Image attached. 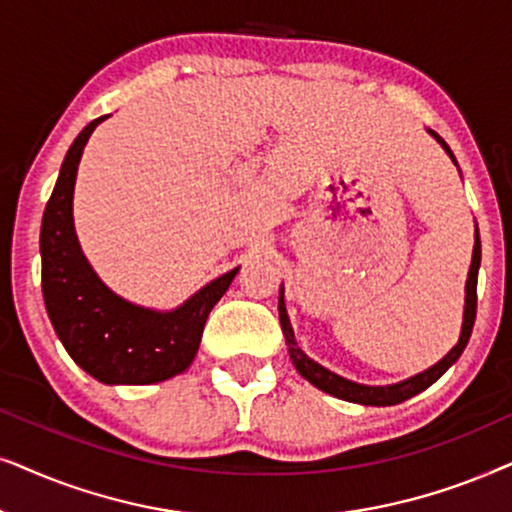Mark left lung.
Here are the masks:
<instances>
[{"mask_svg": "<svg viewBox=\"0 0 512 512\" xmlns=\"http://www.w3.org/2000/svg\"><path fill=\"white\" fill-rule=\"evenodd\" d=\"M435 140L440 142L442 149L452 156V161L456 163L452 149L445 140L440 138L438 133L428 131ZM480 260H482V245H480V234L478 227H475V248H473V262H470V271H468V281H466V306H463V325H461V337L452 351L447 353L440 363H435L428 370L414 374V377L400 381V384H388V386H365V384H356V381H349L339 374L330 372L327 367L318 365L316 360H311L306 353L297 346L295 332H292L288 311H285V299H283V288L281 295H278V318H281V327L285 335V344H288V353L292 358V365L297 367V372L302 374L306 381H311L313 386L320 388V391L335 395V398L349 400V403H358V405H372V407H388V405H398L405 403L407 398L417 395L421 391H426L428 386L435 384L442 374H445L449 367H452L459 356L466 349L470 332H473L475 325V311H478V271H480Z\"/></svg>", "mask_w": 512, "mask_h": 512, "instance_id": "left-lung-1", "label": "left lung"}]
</instances>
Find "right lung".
<instances>
[{"mask_svg":"<svg viewBox=\"0 0 512 512\" xmlns=\"http://www.w3.org/2000/svg\"><path fill=\"white\" fill-rule=\"evenodd\" d=\"M88 124L67 149L42 217V292L53 330L81 370L102 384L145 386L182 374L199 351L208 313L220 302L238 267L215 278L173 311L126 302L100 281L74 234L72 196L88 138Z\"/></svg>","mask_w":512,"mask_h":512,"instance_id":"1","label":"right lung"}]
</instances>
